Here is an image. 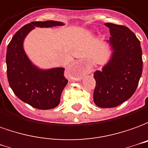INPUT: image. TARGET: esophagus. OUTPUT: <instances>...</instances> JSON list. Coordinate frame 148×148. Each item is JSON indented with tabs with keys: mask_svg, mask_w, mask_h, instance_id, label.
<instances>
[{
	"mask_svg": "<svg viewBox=\"0 0 148 148\" xmlns=\"http://www.w3.org/2000/svg\"><path fill=\"white\" fill-rule=\"evenodd\" d=\"M76 65L82 70L84 74H90L92 72V69L88 64L85 61H79L76 64Z\"/></svg>",
	"mask_w": 148,
	"mask_h": 148,
	"instance_id": "34e87169",
	"label": "esophagus"
}]
</instances>
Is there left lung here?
I'll use <instances>...</instances> for the list:
<instances>
[{"instance_id":"obj_1","label":"left lung","mask_w":148,"mask_h":148,"mask_svg":"<svg viewBox=\"0 0 148 148\" xmlns=\"http://www.w3.org/2000/svg\"><path fill=\"white\" fill-rule=\"evenodd\" d=\"M110 30L112 55L101 71L94 72V103L99 108H114L132 96L143 71L140 42L127 27L105 23Z\"/></svg>"}]
</instances>
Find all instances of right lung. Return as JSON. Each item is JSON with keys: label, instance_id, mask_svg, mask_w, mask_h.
Here are the masks:
<instances>
[{"label": "right lung", "instance_id": "right-lung-1", "mask_svg": "<svg viewBox=\"0 0 148 148\" xmlns=\"http://www.w3.org/2000/svg\"><path fill=\"white\" fill-rule=\"evenodd\" d=\"M62 25H64L63 22L55 21L31 22L16 32L7 48L9 85L19 99L37 109H52L58 106L68 80L64 76V68L42 69L32 64L24 49V40L36 27Z\"/></svg>", "mask_w": 148, "mask_h": 148}]
</instances>
